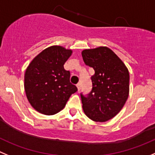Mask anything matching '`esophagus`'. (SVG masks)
I'll return each mask as SVG.
<instances>
[{
    "instance_id": "34e87169",
    "label": "esophagus",
    "mask_w": 155,
    "mask_h": 155,
    "mask_svg": "<svg viewBox=\"0 0 155 155\" xmlns=\"http://www.w3.org/2000/svg\"><path fill=\"white\" fill-rule=\"evenodd\" d=\"M77 87H78V91H81V85L80 83H78V84H77Z\"/></svg>"
}]
</instances>
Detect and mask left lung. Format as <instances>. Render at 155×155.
<instances>
[{"label": "left lung", "instance_id": "left-lung-1", "mask_svg": "<svg viewBox=\"0 0 155 155\" xmlns=\"http://www.w3.org/2000/svg\"><path fill=\"white\" fill-rule=\"evenodd\" d=\"M87 65L93 68L92 91L81 97L83 110L93 121L104 123L114 117L126 104L129 93V73L123 61L106 46L81 52Z\"/></svg>", "mask_w": 155, "mask_h": 155}]
</instances>
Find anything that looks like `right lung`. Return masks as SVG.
<instances>
[{
  "label": "right lung",
  "mask_w": 155,
  "mask_h": 155,
  "mask_svg": "<svg viewBox=\"0 0 155 155\" xmlns=\"http://www.w3.org/2000/svg\"><path fill=\"white\" fill-rule=\"evenodd\" d=\"M72 50L52 45L36 55L26 68L24 88L28 101L44 115H54L65 107L78 88L70 82V71L64 64Z\"/></svg>",
  "instance_id": "obj_1"
}]
</instances>
